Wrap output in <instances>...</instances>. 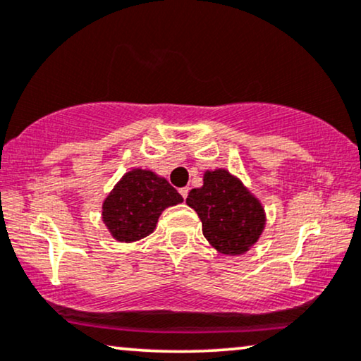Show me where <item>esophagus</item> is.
<instances>
[{
    "label": "esophagus",
    "mask_w": 361,
    "mask_h": 361,
    "mask_svg": "<svg viewBox=\"0 0 361 361\" xmlns=\"http://www.w3.org/2000/svg\"><path fill=\"white\" fill-rule=\"evenodd\" d=\"M179 192H180V195H182V199H187V194H189V187H182V189H179Z\"/></svg>",
    "instance_id": "esophagus-1"
}]
</instances>
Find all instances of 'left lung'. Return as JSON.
Listing matches in <instances>:
<instances>
[{
	"mask_svg": "<svg viewBox=\"0 0 361 361\" xmlns=\"http://www.w3.org/2000/svg\"><path fill=\"white\" fill-rule=\"evenodd\" d=\"M185 202L197 212L204 237L221 254H243L264 231L260 202L224 169L205 172L204 185L192 189Z\"/></svg>",
	"mask_w": 361,
	"mask_h": 361,
	"instance_id": "obj_1",
	"label": "left lung"
}]
</instances>
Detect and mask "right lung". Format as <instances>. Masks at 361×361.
Masks as SVG:
<instances>
[{"label":"right lung","instance_id":"obj_1","mask_svg":"<svg viewBox=\"0 0 361 361\" xmlns=\"http://www.w3.org/2000/svg\"><path fill=\"white\" fill-rule=\"evenodd\" d=\"M182 195L166 179L151 171L135 169L126 174L102 205V219L112 237L134 242L156 228L166 207L180 204Z\"/></svg>","mask_w":361,"mask_h":361}]
</instances>
